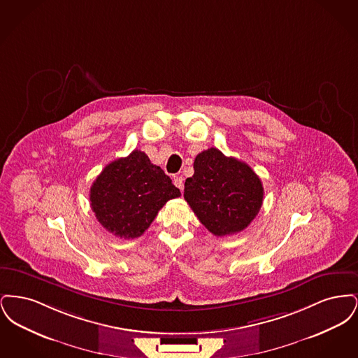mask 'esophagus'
Listing matches in <instances>:
<instances>
[{"label": "esophagus", "instance_id": "34e87169", "mask_svg": "<svg viewBox=\"0 0 358 358\" xmlns=\"http://www.w3.org/2000/svg\"><path fill=\"white\" fill-rule=\"evenodd\" d=\"M173 181H174V185L178 187L180 190H182V189H184V178H182L181 176H176Z\"/></svg>", "mask_w": 358, "mask_h": 358}]
</instances>
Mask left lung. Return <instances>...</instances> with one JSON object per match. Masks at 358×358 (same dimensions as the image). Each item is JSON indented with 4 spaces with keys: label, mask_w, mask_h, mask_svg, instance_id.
<instances>
[{
    "label": "left lung",
    "mask_w": 358,
    "mask_h": 358,
    "mask_svg": "<svg viewBox=\"0 0 358 358\" xmlns=\"http://www.w3.org/2000/svg\"><path fill=\"white\" fill-rule=\"evenodd\" d=\"M193 168L184 199L205 228L215 236L245 229L263 204L264 189L255 171L216 148L197 154Z\"/></svg>",
    "instance_id": "1"
}]
</instances>
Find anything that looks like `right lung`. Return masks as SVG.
<instances>
[{
  "label": "right lung",
  "mask_w": 358,
  "mask_h": 358,
  "mask_svg": "<svg viewBox=\"0 0 358 358\" xmlns=\"http://www.w3.org/2000/svg\"><path fill=\"white\" fill-rule=\"evenodd\" d=\"M180 196L171 177L141 150L110 162L90 189L91 208L98 222L120 238L143 235L158 210Z\"/></svg>",
  "instance_id": "obj_1"
}]
</instances>
